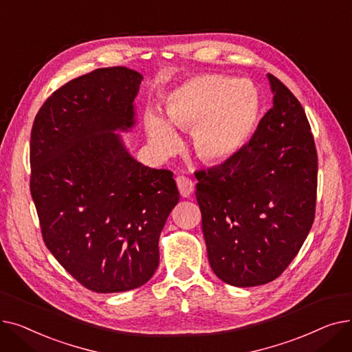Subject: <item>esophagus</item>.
<instances>
[{
  "label": "esophagus",
  "mask_w": 352,
  "mask_h": 352,
  "mask_svg": "<svg viewBox=\"0 0 352 352\" xmlns=\"http://www.w3.org/2000/svg\"><path fill=\"white\" fill-rule=\"evenodd\" d=\"M177 186H178L179 194L182 197L188 198L194 192V182L186 175H178L177 177Z\"/></svg>",
  "instance_id": "obj_1"
}]
</instances>
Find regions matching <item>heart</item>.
Masks as SVG:
<instances>
[{
  "label": "heart",
  "mask_w": 352,
  "mask_h": 352,
  "mask_svg": "<svg viewBox=\"0 0 352 352\" xmlns=\"http://www.w3.org/2000/svg\"><path fill=\"white\" fill-rule=\"evenodd\" d=\"M260 107V96L251 82L219 74H199L170 92L165 114L174 126L191 129L194 151L202 161L223 162L245 146ZM146 133L161 155L173 154L179 145L174 128L155 111L146 116Z\"/></svg>",
  "instance_id": "b5f03b06"
}]
</instances>
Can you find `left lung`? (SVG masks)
Here are the masks:
<instances>
[{
    "instance_id": "obj_1",
    "label": "left lung",
    "mask_w": 352,
    "mask_h": 352,
    "mask_svg": "<svg viewBox=\"0 0 352 352\" xmlns=\"http://www.w3.org/2000/svg\"><path fill=\"white\" fill-rule=\"evenodd\" d=\"M272 108L231 160L195 173L208 261L234 287L274 281L298 254L317 204L318 157L305 111L268 74Z\"/></svg>"
}]
</instances>
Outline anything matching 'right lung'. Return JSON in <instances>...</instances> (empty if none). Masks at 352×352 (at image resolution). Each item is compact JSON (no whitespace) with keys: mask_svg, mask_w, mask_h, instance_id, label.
<instances>
[{"mask_svg":"<svg viewBox=\"0 0 352 352\" xmlns=\"http://www.w3.org/2000/svg\"><path fill=\"white\" fill-rule=\"evenodd\" d=\"M141 81L125 67L91 71L54 91L31 129L30 190L44 243L81 285L102 294L151 278L179 199L174 174L138 162L113 133L134 125Z\"/></svg>","mask_w":352,"mask_h":352,"instance_id":"add662e5","label":"right lung"}]
</instances>
